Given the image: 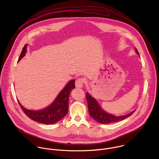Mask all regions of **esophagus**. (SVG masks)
<instances>
[{
  "instance_id": "obj_1",
  "label": "esophagus",
  "mask_w": 159,
  "mask_h": 159,
  "mask_svg": "<svg viewBox=\"0 0 159 159\" xmlns=\"http://www.w3.org/2000/svg\"><path fill=\"white\" fill-rule=\"evenodd\" d=\"M84 82V79L83 78L78 79L75 82V86L77 88H80L83 87V84Z\"/></svg>"
}]
</instances>
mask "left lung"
Wrapping results in <instances>:
<instances>
[{
  "label": "left lung",
  "mask_w": 159,
  "mask_h": 159,
  "mask_svg": "<svg viewBox=\"0 0 159 159\" xmlns=\"http://www.w3.org/2000/svg\"><path fill=\"white\" fill-rule=\"evenodd\" d=\"M136 52L138 54H139V52L136 49ZM85 97L88 102L89 115L93 119L100 124H110L122 120L128 117L131 116L135 111V110H134L131 113L125 115H122V116H115V115H111L105 111L102 108V107L99 106L96 99L92 97L88 93L85 94Z\"/></svg>",
  "instance_id": "obj_1"
}]
</instances>
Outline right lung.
<instances>
[{"mask_svg": "<svg viewBox=\"0 0 159 159\" xmlns=\"http://www.w3.org/2000/svg\"><path fill=\"white\" fill-rule=\"evenodd\" d=\"M26 44L19 57L18 61L26 52ZM75 88V80H70L57 95L54 102L47 108L40 110H30L24 108L18 101L23 112L32 120L44 124H53L61 120L68 113V98L71 91Z\"/></svg>", "mask_w": 159, "mask_h": 159, "instance_id": "right-lung-1", "label": "right lung"}]
</instances>
